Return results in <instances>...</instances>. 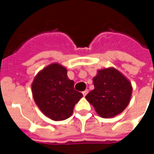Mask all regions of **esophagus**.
Listing matches in <instances>:
<instances>
[{"label":"esophagus","mask_w":154,"mask_h":154,"mask_svg":"<svg viewBox=\"0 0 154 154\" xmlns=\"http://www.w3.org/2000/svg\"><path fill=\"white\" fill-rule=\"evenodd\" d=\"M88 91H89L88 90H85L84 91H82V94H83L84 97H86V96H87V94L88 93Z\"/></svg>","instance_id":"34e87169"}]
</instances>
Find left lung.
Segmentation results:
<instances>
[{"mask_svg": "<svg viewBox=\"0 0 154 154\" xmlns=\"http://www.w3.org/2000/svg\"><path fill=\"white\" fill-rule=\"evenodd\" d=\"M94 90L86 96L97 113L102 118L119 115L129 105L132 94L131 82L120 72L109 67L97 72L93 77Z\"/></svg>", "mask_w": 154, "mask_h": 154, "instance_id": "obj_1", "label": "left lung"}]
</instances>
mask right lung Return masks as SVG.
<instances>
[{
  "label": "right lung",
  "mask_w": 154,
  "mask_h": 154,
  "mask_svg": "<svg viewBox=\"0 0 154 154\" xmlns=\"http://www.w3.org/2000/svg\"><path fill=\"white\" fill-rule=\"evenodd\" d=\"M31 89L39 110L55 121L69 118L75 105L83 97L74 89V82L67 77L66 67L56 63L36 75Z\"/></svg>",
  "instance_id": "right-lung-1"
}]
</instances>
